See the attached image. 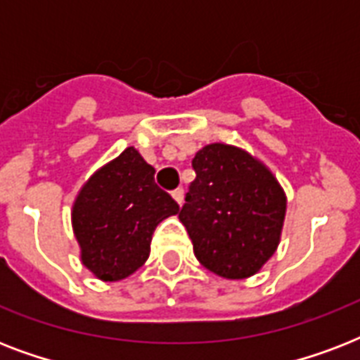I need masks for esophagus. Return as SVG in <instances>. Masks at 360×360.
Returning a JSON list of instances; mask_svg holds the SVG:
<instances>
[{"label":"esophagus","mask_w":360,"mask_h":360,"mask_svg":"<svg viewBox=\"0 0 360 360\" xmlns=\"http://www.w3.org/2000/svg\"><path fill=\"white\" fill-rule=\"evenodd\" d=\"M172 196H174V200L179 203V205H183V188H175V191L172 192Z\"/></svg>","instance_id":"obj_1"}]
</instances>
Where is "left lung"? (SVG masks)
<instances>
[{"label": "left lung", "instance_id": "1", "mask_svg": "<svg viewBox=\"0 0 360 360\" xmlns=\"http://www.w3.org/2000/svg\"><path fill=\"white\" fill-rule=\"evenodd\" d=\"M196 179L179 220L194 256L211 273L243 280L259 273L278 248L288 198L273 172L230 143H209L192 160Z\"/></svg>", "mask_w": 360, "mask_h": 360}]
</instances>
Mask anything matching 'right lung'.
<instances>
[{"instance_id": "obj_1", "label": "right lung", "mask_w": 360, "mask_h": 360, "mask_svg": "<svg viewBox=\"0 0 360 360\" xmlns=\"http://www.w3.org/2000/svg\"><path fill=\"white\" fill-rule=\"evenodd\" d=\"M179 205L155 183V168L134 147L98 168L72 203V231L84 267L117 282L147 262L153 231Z\"/></svg>"}]
</instances>
